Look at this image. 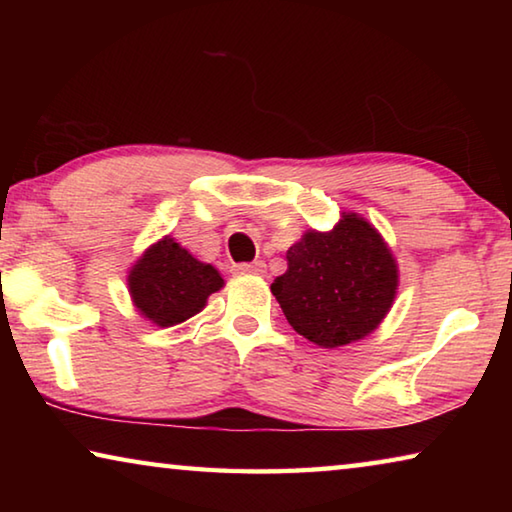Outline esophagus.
I'll list each match as a JSON object with an SVG mask.
<instances>
[{"instance_id": "obj_1", "label": "esophagus", "mask_w": 512, "mask_h": 512, "mask_svg": "<svg viewBox=\"0 0 512 512\" xmlns=\"http://www.w3.org/2000/svg\"><path fill=\"white\" fill-rule=\"evenodd\" d=\"M232 271L239 275H262L266 271V264L262 259H257V262H250V264H235L232 266Z\"/></svg>"}]
</instances>
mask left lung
<instances>
[{"label":"left lung","mask_w":512,"mask_h":512,"mask_svg":"<svg viewBox=\"0 0 512 512\" xmlns=\"http://www.w3.org/2000/svg\"><path fill=\"white\" fill-rule=\"evenodd\" d=\"M287 264L273 296L300 336L329 350L375 332L400 282L391 248L354 212L329 232L307 230L287 250Z\"/></svg>","instance_id":"8db88e82"}]
</instances>
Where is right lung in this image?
<instances>
[{"mask_svg":"<svg viewBox=\"0 0 512 512\" xmlns=\"http://www.w3.org/2000/svg\"><path fill=\"white\" fill-rule=\"evenodd\" d=\"M223 284L212 264L198 262L173 237L155 241L128 271L133 305L158 327H173L196 316Z\"/></svg>","mask_w":512,"mask_h":512,"instance_id":"add662e5","label":"right lung"}]
</instances>
